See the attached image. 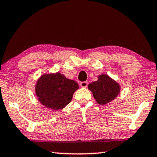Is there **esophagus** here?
Wrapping results in <instances>:
<instances>
[{
	"label": "esophagus",
	"instance_id": "obj_1",
	"mask_svg": "<svg viewBox=\"0 0 157 157\" xmlns=\"http://www.w3.org/2000/svg\"><path fill=\"white\" fill-rule=\"evenodd\" d=\"M79 85H80L81 87L86 88V87H87V86H88V82L87 81H81Z\"/></svg>",
	"mask_w": 157,
	"mask_h": 157
}]
</instances>
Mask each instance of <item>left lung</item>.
<instances>
[{
    "label": "left lung",
    "instance_id": "left-lung-1",
    "mask_svg": "<svg viewBox=\"0 0 157 157\" xmlns=\"http://www.w3.org/2000/svg\"><path fill=\"white\" fill-rule=\"evenodd\" d=\"M88 89L94 94V98L100 105H105L117 97L120 92V86L108 75L102 74L98 80L88 85Z\"/></svg>",
    "mask_w": 157,
    "mask_h": 157
}]
</instances>
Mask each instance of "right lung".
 <instances>
[{"label": "right lung", "instance_id": "1", "mask_svg": "<svg viewBox=\"0 0 157 157\" xmlns=\"http://www.w3.org/2000/svg\"><path fill=\"white\" fill-rule=\"evenodd\" d=\"M38 99L43 105L60 110L71 101L74 93L78 88L76 81L58 73L43 75L35 87Z\"/></svg>", "mask_w": 157, "mask_h": 157}]
</instances>
